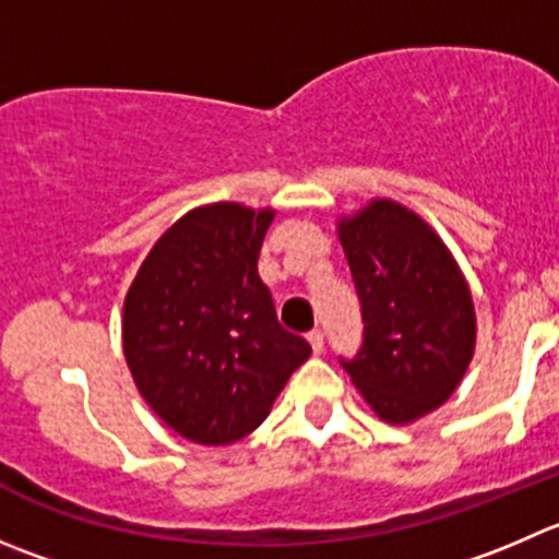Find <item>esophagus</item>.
Instances as JSON below:
<instances>
[{"mask_svg": "<svg viewBox=\"0 0 559 559\" xmlns=\"http://www.w3.org/2000/svg\"><path fill=\"white\" fill-rule=\"evenodd\" d=\"M307 340H310L312 350H316V354H321V350H323V332H321V329H312V332L307 334Z\"/></svg>", "mask_w": 559, "mask_h": 559, "instance_id": "34e87169", "label": "esophagus"}]
</instances>
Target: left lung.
Segmentation results:
<instances>
[{"label":"left lung","instance_id":"obj_1","mask_svg":"<svg viewBox=\"0 0 559 559\" xmlns=\"http://www.w3.org/2000/svg\"><path fill=\"white\" fill-rule=\"evenodd\" d=\"M340 243L362 305V345L340 365L384 423L442 406L475 354V305L442 238L392 200L340 219Z\"/></svg>","mask_w":559,"mask_h":559}]
</instances>
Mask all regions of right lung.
I'll return each mask as SVG.
<instances>
[{
    "label": "right lung",
    "instance_id": "right-lung-1",
    "mask_svg": "<svg viewBox=\"0 0 559 559\" xmlns=\"http://www.w3.org/2000/svg\"><path fill=\"white\" fill-rule=\"evenodd\" d=\"M274 211L214 203L180 216L136 271L123 350L147 406L183 439L230 444L269 414L310 343L276 321L258 274Z\"/></svg>",
    "mask_w": 559,
    "mask_h": 559
}]
</instances>
